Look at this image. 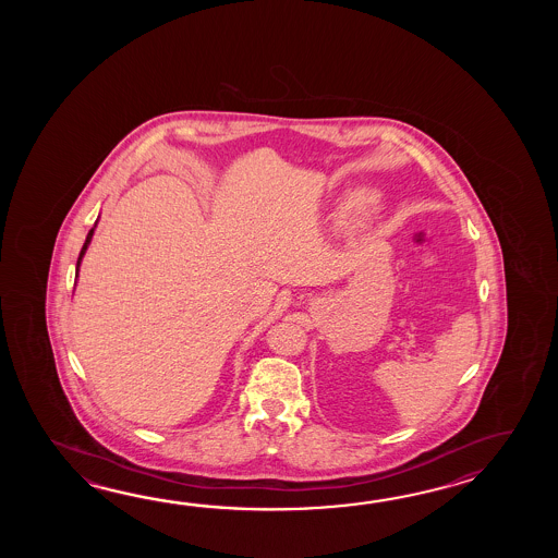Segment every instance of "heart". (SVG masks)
<instances>
[{
  "label": "heart",
  "instance_id": "1",
  "mask_svg": "<svg viewBox=\"0 0 558 558\" xmlns=\"http://www.w3.org/2000/svg\"><path fill=\"white\" fill-rule=\"evenodd\" d=\"M363 203V199H356V205H361Z\"/></svg>",
  "mask_w": 558,
  "mask_h": 558
}]
</instances>
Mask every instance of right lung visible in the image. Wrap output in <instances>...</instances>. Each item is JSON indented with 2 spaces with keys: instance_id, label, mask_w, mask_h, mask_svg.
Returning a JSON list of instances; mask_svg holds the SVG:
<instances>
[{
  "instance_id": "right-lung-1",
  "label": "right lung",
  "mask_w": 558,
  "mask_h": 558,
  "mask_svg": "<svg viewBox=\"0 0 558 558\" xmlns=\"http://www.w3.org/2000/svg\"><path fill=\"white\" fill-rule=\"evenodd\" d=\"M94 238V229L87 233V239H85L84 247L80 251V257H77V269H80V263H82V257H84L85 250H87V245H89V241Z\"/></svg>"
}]
</instances>
